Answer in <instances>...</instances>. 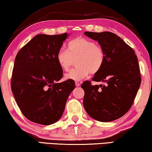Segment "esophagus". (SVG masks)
<instances>
[{"instance_id": "esophagus-1", "label": "esophagus", "mask_w": 152, "mask_h": 152, "mask_svg": "<svg viewBox=\"0 0 152 152\" xmlns=\"http://www.w3.org/2000/svg\"><path fill=\"white\" fill-rule=\"evenodd\" d=\"M75 85H76V87H79V86H80V84L78 82H76L75 83Z\"/></svg>"}]
</instances>
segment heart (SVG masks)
I'll use <instances>...</instances> for the list:
<instances>
[{"instance_id":"b5f03b06","label":"heart","mask_w":152,"mask_h":152,"mask_svg":"<svg viewBox=\"0 0 152 152\" xmlns=\"http://www.w3.org/2000/svg\"><path fill=\"white\" fill-rule=\"evenodd\" d=\"M76 58L78 67L65 75L66 80L80 81L90 73H98L104 62V53L94 41L78 37L67 43V50L61 49L56 54V61L65 72L69 69Z\"/></svg>"}]
</instances>
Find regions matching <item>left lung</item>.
<instances>
[{
	"mask_svg": "<svg viewBox=\"0 0 152 152\" xmlns=\"http://www.w3.org/2000/svg\"><path fill=\"white\" fill-rule=\"evenodd\" d=\"M97 41L104 53V62L93 81H85L83 106L91 117L102 122L112 121L130 110L141 83L137 56L132 48L115 33L85 32Z\"/></svg>",
	"mask_w": 152,
	"mask_h": 152,
	"instance_id": "left-lung-1",
	"label": "left lung"
}]
</instances>
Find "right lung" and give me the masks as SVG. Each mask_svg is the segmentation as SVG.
Returning <instances> with one entry per match:
<instances>
[{
	"mask_svg": "<svg viewBox=\"0 0 152 152\" xmlns=\"http://www.w3.org/2000/svg\"><path fill=\"white\" fill-rule=\"evenodd\" d=\"M67 37L66 33L37 35L15 56L11 91L22 114L34 123L47 126L57 121L75 88L71 80L56 83L63 77L56 54Z\"/></svg>",
	"mask_w": 152,
	"mask_h": 152,
	"instance_id": "right-lung-1",
	"label": "right lung"
}]
</instances>
